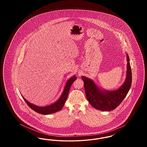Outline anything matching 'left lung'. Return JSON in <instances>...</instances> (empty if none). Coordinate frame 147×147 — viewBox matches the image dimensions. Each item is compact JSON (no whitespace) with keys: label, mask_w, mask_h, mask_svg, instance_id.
I'll list each match as a JSON object with an SVG mask.
<instances>
[{"label":"left lung","mask_w":147,"mask_h":147,"mask_svg":"<svg viewBox=\"0 0 147 147\" xmlns=\"http://www.w3.org/2000/svg\"><path fill=\"white\" fill-rule=\"evenodd\" d=\"M127 76L123 85L113 91L101 90L89 78L82 77L84 82V89L87 100L95 109L105 111L115 109L122 102L130 89L132 83V71L129 58L127 55Z\"/></svg>","instance_id":"1"}]
</instances>
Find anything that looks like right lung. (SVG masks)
Here are the masks:
<instances>
[{
	"label": "right lung",
	"instance_id": "obj_1",
	"mask_svg": "<svg viewBox=\"0 0 147 147\" xmlns=\"http://www.w3.org/2000/svg\"><path fill=\"white\" fill-rule=\"evenodd\" d=\"M76 79H77V77L75 76L70 78V79L66 83L64 91H63L61 96L56 101V102H55L53 104L49 105V106H44V107H40V106H36V105L30 103L22 96V97L24 98V101L28 104V106L32 110L35 111V112H37L40 114H42V115L51 114V113L59 111L62 109L63 106L64 105V103L66 101L67 98H68V93H69V91L70 90V86Z\"/></svg>",
	"mask_w": 147,
	"mask_h": 147
}]
</instances>
